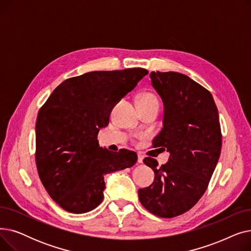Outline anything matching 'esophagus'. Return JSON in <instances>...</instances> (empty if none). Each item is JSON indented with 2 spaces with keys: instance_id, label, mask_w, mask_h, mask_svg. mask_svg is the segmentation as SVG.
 <instances>
[{
  "instance_id": "34e87169",
  "label": "esophagus",
  "mask_w": 251,
  "mask_h": 251,
  "mask_svg": "<svg viewBox=\"0 0 251 251\" xmlns=\"http://www.w3.org/2000/svg\"><path fill=\"white\" fill-rule=\"evenodd\" d=\"M143 159H144V156H143L141 153H138V154H137V162H138L139 164H142V163H143Z\"/></svg>"
}]
</instances>
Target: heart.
Instances as JSON below:
<instances>
[{
  "label": "heart",
  "instance_id": "heart-1",
  "mask_svg": "<svg viewBox=\"0 0 251 251\" xmlns=\"http://www.w3.org/2000/svg\"><path fill=\"white\" fill-rule=\"evenodd\" d=\"M150 102H159L156 98L151 94H143L140 96L138 103H150Z\"/></svg>",
  "mask_w": 251,
  "mask_h": 251
}]
</instances>
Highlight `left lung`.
<instances>
[{
	"label": "left lung",
	"mask_w": 251,
	"mask_h": 251,
	"mask_svg": "<svg viewBox=\"0 0 251 251\" xmlns=\"http://www.w3.org/2000/svg\"><path fill=\"white\" fill-rule=\"evenodd\" d=\"M150 76L164 103L163 128L152 144L170 159L161 167L151 157L143 160L154 180L138 197L151 214L174 218L200 201L212 178L222 148L219 113L212 94L187 75L156 71Z\"/></svg>",
	"instance_id": "1"
}]
</instances>
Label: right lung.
<instances>
[{
	"instance_id": "1",
	"label": "right lung",
	"mask_w": 251,
	"mask_h": 251,
	"mask_svg": "<svg viewBox=\"0 0 251 251\" xmlns=\"http://www.w3.org/2000/svg\"><path fill=\"white\" fill-rule=\"evenodd\" d=\"M149 73L143 68L92 71L66 79L41 108L35 124V162L43 185L62 208L83 214L103 199V177L132 167L137 154L100 148L114 105Z\"/></svg>"
}]
</instances>
